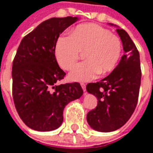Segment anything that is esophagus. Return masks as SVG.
I'll list each match as a JSON object with an SVG mask.
<instances>
[{"label": "esophagus", "mask_w": 153, "mask_h": 153, "mask_svg": "<svg viewBox=\"0 0 153 153\" xmlns=\"http://www.w3.org/2000/svg\"><path fill=\"white\" fill-rule=\"evenodd\" d=\"M81 87H82V88H83V91H86V84L83 83H81Z\"/></svg>", "instance_id": "esophagus-1"}]
</instances>
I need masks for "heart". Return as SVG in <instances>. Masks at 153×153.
<instances>
[{"mask_svg": "<svg viewBox=\"0 0 153 153\" xmlns=\"http://www.w3.org/2000/svg\"><path fill=\"white\" fill-rule=\"evenodd\" d=\"M122 43L118 36L99 25L88 24L79 25L70 33V36L58 38L55 56L60 66L71 70L85 52L84 60L78 64L70 74L74 81H89L100 74L106 75L116 66L120 58Z\"/></svg>", "mask_w": 153, "mask_h": 153, "instance_id": "obj_1", "label": "heart"}]
</instances>
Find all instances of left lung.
<instances>
[{
    "mask_svg": "<svg viewBox=\"0 0 153 153\" xmlns=\"http://www.w3.org/2000/svg\"><path fill=\"white\" fill-rule=\"evenodd\" d=\"M125 54L109 75L87 84V91L97 98V106L87 115L89 125L97 131L111 132L128 121L138 103L141 83L139 53L130 37L117 28Z\"/></svg>",
    "mask_w": 153,
    "mask_h": 153,
    "instance_id": "obj_1",
    "label": "left lung"
}]
</instances>
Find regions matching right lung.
Instances as JSON below:
<instances>
[{
    "instance_id": "obj_1",
    "label": "right lung",
    "mask_w": 153,
    "mask_h": 153,
    "mask_svg": "<svg viewBox=\"0 0 153 153\" xmlns=\"http://www.w3.org/2000/svg\"><path fill=\"white\" fill-rule=\"evenodd\" d=\"M77 17L45 20L25 36L12 65V94L19 117L29 128L51 131L63 121V111L83 91L79 83L57 85L66 74L55 56L57 39Z\"/></svg>"
}]
</instances>
